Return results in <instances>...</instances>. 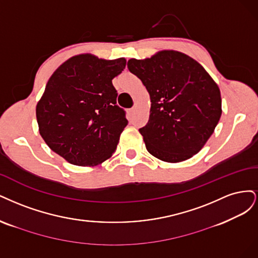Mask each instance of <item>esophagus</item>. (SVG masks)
<instances>
[{
    "label": "esophagus",
    "mask_w": 258,
    "mask_h": 258,
    "mask_svg": "<svg viewBox=\"0 0 258 258\" xmlns=\"http://www.w3.org/2000/svg\"><path fill=\"white\" fill-rule=\"evenodd\" d=\"M135 113V107H133V108H131V109H128V114L130 115H133Z\"/></svg>",
    "instance_id": "obj_1"
}]
</instances>
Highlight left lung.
Masks as SVG:
<instances>
[{"instance_id": "8db88e82", "label": "left lung", "mask_w": 258, "mask_h": 258, "mask_svg": "<svg viewBox=\"0 0 258 258\" xmlns=\"http://www.w3.org/2000/svg\"><path fill=\"white\" fill-rule=\"evenodd\" d=\"M127 69L150 94V117L139 128L149 153L178 163L201 151L222 114L220 89L203 66L169 50L146 60L131 59Z\"/></svg>"}]
</instances>
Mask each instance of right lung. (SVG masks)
<instances>
[{
    "label": "right lung",
    "instance_id": "right-lung-1",
    "mask_svg": "<svg viewBox=\"0 0 258 258\" xmlns=\"http://www.w3.org/2000/svg\"><path fill=\"white\" fill-rule=\"evenodd\" d=\"M125 65L123 57L80 54L53 73L36 106L39 134L53 152L78 166L101 164L114 153L128 121L112 79Z\"/></svg>",
    "mask_w": 258,
    "mask_h": 258
}]
</instances>
